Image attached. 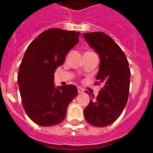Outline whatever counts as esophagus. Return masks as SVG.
<instances>
[{"mask_svg":"<svg viewBox=\"0 0 153 153\" xmlns=\"http://www.w3.org/2000/svg\"><path fill=\"white\" fill-rule=\"evenodd\" d=\"M78 93H83L84 92V89H82L81 87H78Z\"/></svg>","mask_w":153,"mask_h":153,"instance_id":"esophagus-1","label":"esophagus"}]
</instances>
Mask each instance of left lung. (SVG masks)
<instances>
[{"label": "left lung", "instance_id": "left-lung-1", "mask_svg": "<svg viewBox=\"0 0 153 153\" xmlns=\"http://www.w3.org/2000/svg\"><path fill=\"white\" fill-rule=\"evenodd\" d=\"M84 38L99 55L101 62L95 84L104 85L96 98L92 96L84 110V117L89 124L104 127L118 119L127 103L130 80L129 63L122 49L106 34L84 33Z\"/></svg>", "mask_w": 153, "mask_h": 153}]
</instances>
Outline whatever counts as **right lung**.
Instances as JSON below:
<instances>
[{"label":"right lung","instance_id":"add662e5","mask_svg":"<svg viewBox=\"0 0 153 153\" xmlns=\"http://www.w3.org/2000/svg\"><path fill=\"white\" fill-rule=\"evenodd\" d=\"M79 35L75 31L49 29L34 39L24 53L18 86L24 110L36 124L51 126L62 122L68 105L78 95L72 84L55 88L54 73L78 43Z\"/></svg>","mask_w":153,"mask_h":153}]
</instances>
